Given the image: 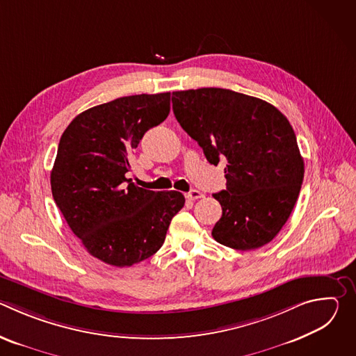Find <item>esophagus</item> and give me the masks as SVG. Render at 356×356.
<instances>
[{"label": "esophagus", "instance_id": "esophagus-1", "mask_svg": "<svg viewBox=\"0 0 356 356\" xmlns=\"http://www.w3.org/2000/svg\"><path fill=\"white\" fill-rule=\"evenodd\" d=\"M202 197H204V194H202V193L198 191V190H195V188L190 190V191L186 194V198H188V200H198V198H202Z\"/></svg>", "mask_w": 356, "mask_h": 356}]
</instances>
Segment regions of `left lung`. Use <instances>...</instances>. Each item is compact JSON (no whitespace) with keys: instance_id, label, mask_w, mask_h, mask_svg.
<instances>
[{"instance_id":"1","label":"left lung","mask_w":356,"mask_h":356,"mask_svg":"<svg viewBox=\"0 0 356 356\" xmlns=\"http://www.w3.org/2000/svg\"><path fill=\"white\" fill-rule=\"evenodd\" d=\"M173 113L211 165L227 161L213 238L232 249L269 243L297 201L304 162L289 120L266 101L227 88L173 91Z\"/></svg>"}]
</instances>
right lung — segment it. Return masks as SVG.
<instances>
[{"label":"right lung","instance_id":"obj_1","mask_svg":"<svg viewBox=\"0 0 356 356\" xmlns=\"http://www.w3.org/2000/svg\"><path fill=\"white\" fill-rule=\"evenodd\" d=\"M169 113L170 92L121 97L79 114L60 138L52 194L73 234L101 262L125 268L150 258L184 206L181 193L145 190L125 176L131 152Z\"/></svg>","mask_w":356,"mask_h":356}]
</instances>
